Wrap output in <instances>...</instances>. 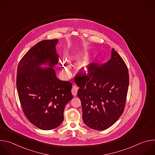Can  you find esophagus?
<instances>
[{
    "instance_id": "34e87169",
    "label": "esophagus",
    "mask_w": 155,
    "mask_h": 155,
    "mask_svg": "<svg viewBox=\"0 0 155 155\" xmlns=\"http://www.w3.org/2000/svg\"><path fill=\"white\" fill-rule=\"evenodd\" d=\"M77 91H78V87L76 86H73L72 89V93L74 96H76L77 94Z\"/></svg>"
}]
</instances>
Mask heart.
Returning <instances> with one entry per match:
<instances>
[{"instance_id":"heart-1","label":"heart","mask_w":155,"mask_h":155,"mask_svg":"<svg viewBox=\"0 0 155 155\" xmlns=\"http://www.w3.org/2000/svg\"><path fill=\"white\" fill-rule=\"evenodd\" d=\"M65 69H68V68H65Z\"/></svg>"}]
</instances>
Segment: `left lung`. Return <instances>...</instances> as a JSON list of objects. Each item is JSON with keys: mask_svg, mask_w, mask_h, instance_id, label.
I'll use <instances>...</instances> for the list:
<instances>
[{"mask_svg": "<svg viewBox=\"0 0 155 155\" xmlns=\"http://www.w3.org/2000/svg\"><path fill=\"white\" fill-rule=\"evenodd\" d=\"M74 81L85 124L98 130L112 126L124 112L128 91V69L122 58L112 48L108 61L80 71Z\"/></svg>", "mask_w": 155, "mask_h": 155, "instance_id": "obj_1", "label": "left lung"}]
</instances>
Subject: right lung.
<instances>
[{"label":"right lung","mask_w":155,"mask_h":155,"mask_svg":"<svg viewBox=\"0 0 155 155\" xmlns=\"http://www.w3.org/2000/svg\"><path fill=\"white\" fill-rule=\"evenodd\" d=\"M58 39L37 43L19 61L16 87L23 111L28 120L40 129L50 130L63 121L65 105L73 97L72 84L59 80L53 69L59 61ZM48 64L47 68H40Z\"/></svg>","instance_id":"obj_1"}]
</instances>
